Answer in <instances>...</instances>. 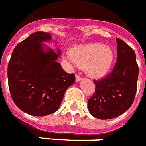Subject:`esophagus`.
I'll return each instance as SVG.
<instances>
[{
  "label": "esophagus",
  "mask_w": 146,
  "mask_h": 146,
  "mask_svg": "<svg viewBox=\"0 0 146 146\" xmlns=\"http://www.w3.org/2000/svg\"><path fill=\"white\" fill-rule=\"evenodd\" d=\"M83 79H84V78H83L82 76H80V75H76V80L77 82L80 81V80H82Z\"/></svg>",
  "instance_id": "34e87169"
}]
</instances>
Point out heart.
Returning a JSON list of instances; mask_svg holds the SVG:
<instances>
[{
  "instance_id": "obj_1",
  "label": "heart",
  "mask_w": 146,
  "mask_h": 146,
  "mask_svg": "<svg viewBox=\"0 0 146 146\" xmlns=\"http://www.w3.org/2000/svg\"><path fill=\"white\" fill-rule=\"evenodd\" d=\"M115 54L109 46L100 42H94L73 47L70 50L67 59L84 67L90 76L100 77L111 70Z\"/></svg>"
}]
</instances>
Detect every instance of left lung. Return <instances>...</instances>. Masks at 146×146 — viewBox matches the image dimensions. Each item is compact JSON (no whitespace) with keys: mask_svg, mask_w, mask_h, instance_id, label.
<instances>
[{"mask_svg":"<svg viewBox=\"0 0 146 146\" xmlns=\"http://www.w3.org/2000/svg\"><path fill=\"white\" fill-rule=\"evenodd\" d=\"M117 57L111 73L94 80L95 92L87 101L90 114L106 120L118 117L133 104L137 91L139 66L132 48L117 38Z\"/></svg>","mask_w":146,"mask_h":146,"instance_id":"8db88e82","label":"left lung"}]
</instances>
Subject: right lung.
I'll list each match as a JSON object with an SVG mask.
<instances>
[{"mask_svg":"<svg viewBox=\"0 0 146 146\" xmlns=\"http://www.w3.org/2000/svg\"><path fill=\"white\" fill-rule=\"evenodd\" d=\"M49 33L36 32L18 43L7 66L8 87L16 106L33 116L56 112L66 90L75 82L73 73L65 72L59 62L60 56L42 42L51 40Z\"/></svg>","mask_w":146,"mask_h":146,"instance_id":"right-lung-1","label":"right lung"}]
</instances>
